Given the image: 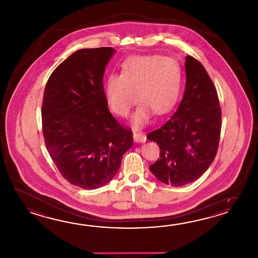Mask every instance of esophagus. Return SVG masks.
I'll return each instance as SVG.
<instances>
[{
  "mask_svg": "<svg viewBox=\"0 0 258 258\" xmlns=\"http://www.w3.org/2000/svg\"><path fill=\"white\" fill-rule=\"evenodd\" d=\"M133 137H134V140L135 142H146V137L144 136L142 132L140 131H134L133 132Z\"/></svg>",
  "mask_w": 258,
  "mask_h": 258,
  "instance_id": "1",
  "label": "esophagus"
}]
</instances>
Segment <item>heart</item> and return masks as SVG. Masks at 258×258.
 <instances>
[{"label":"heart","instance_id":"obj_1","mask_svg":"<svg viewBox=\"0 0 258 258\" xmlns=\"http://www.w3.org/2000/svg\"><path fill=\"white\" fill-rule=\"evenodd\" d=\"M181 86V71L173 60L159 55L132 56L122 62L121 75L107 78L104 93L110 110L121 117L129 114L138 95L142 105L133 117L138 127L148 121L150 110L157 115L170 111Z\"/></svg>","mask_w":258,"mask_h":258}]
</instances>
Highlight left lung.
Returning <instances> with one entry per match:
<instances>
[{
  "label": "left lung",
  "mask_w": 258,
  "mask_h": 258,
  "mask_svg": "<svg viewBox=\"0 0 258 258\" xmlns=\"http://www.w3.org/2000/svg\"><path fill=\"white\" fill-rule=\"evenodd\" d=\"M185 71V90L178 109L148 135L160 151L149 170L159 181L174 187L198 180L209 169L221 131L219 97L208 72L192 56L186 57Z\"/></svg>",
  "instance_id": "1"
}]
</instances>
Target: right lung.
<instances>
[{
  "label": "right lung",
  "instance_id": "right-lung-1",
  "mask_svg": "<svg viewBox=\"0 0 258 258\" xmlns=\"http://www.w3.org/2000/svg\"><path fill=\"white\" fill-rule=\"evenodd\" d=\"M110 47L74 52L50 75L41 108L46 148L66 181L97 189L114 177L133 145L130 128L108 109L103 87Z\"/></svg>",
  "mask_w": 258,
  "mask_h": 258
}]
</instances>
